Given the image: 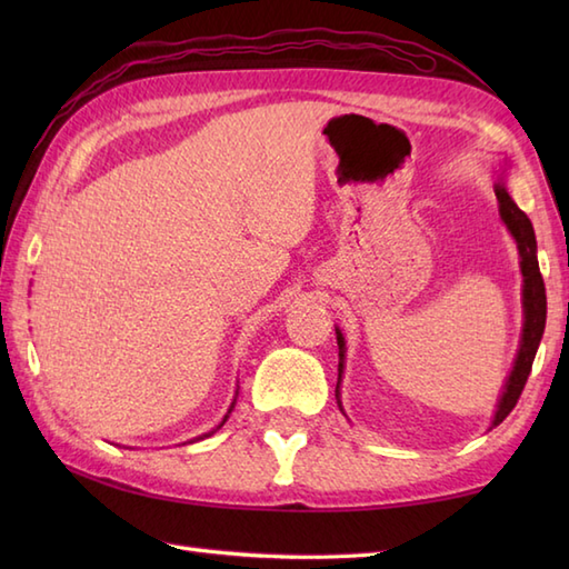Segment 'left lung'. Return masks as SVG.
<instances>
[{"label": "left lung", "mask_w": 569, "mask_h": 569, "mask_svg": "<svg viewBox=\"0 0 569 569\" xmlns=\"http://www.w3.org/2000/svg\"><path fill=\"white\" fill-rule=\"evenodd\" d=\"M493 192H497L499 200V214L503 224L509 227L511 237L516 239L518 247V257H521V273H523V335H521V347H518L516 355V365L509 381H506V389L499 398V408L497 416L491 420V428H497L499 422L511 413L513 406L521 398L523 386L528 381L530 367H533V359L538 352V345L542 340V330H546V318H548V298H546V283H542L540 276V266H538V244H536V232L533 224H530L528 214L518 208V204L511 200L509 190L503 186V173L499 176L497 183H493ZM337 332V347H340V379L345 371V337L340 328H335ZM337 398H340V381H337ZM342 408V406H340Z\"/></svg>", "instance_id": "1"}]
</instances>
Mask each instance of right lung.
Wrapping results in <instances>:
<instances>
[{
  "mask_svg": "<svg viewBox=\"0 0 569 569\" xmlns=\"http://www.w3.org/2000/svg\"><path fill=\"white\" fill-rule=\"evenodd\" d=\"M232 408H234V403H232V406H229V410H227V413H232ZM227 418H229V416H224V420H227ZM224 420L220 422V426H224ZM204 438H208V435H204Z\"/></svg>",
  "mask_w": 569,
  "mask_h": 569,
  "instance_id": "add662e5",
  "label": "right lung"
}]
</instances>
